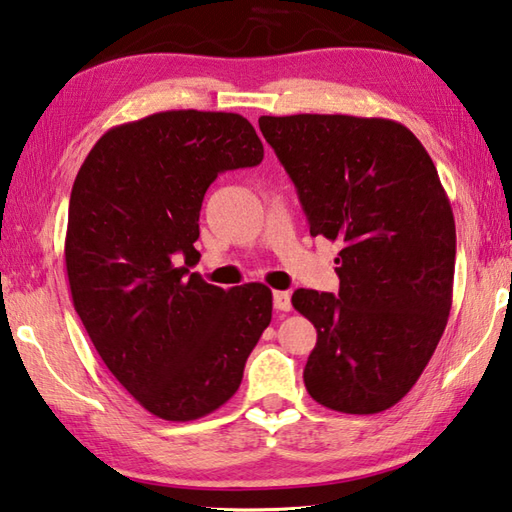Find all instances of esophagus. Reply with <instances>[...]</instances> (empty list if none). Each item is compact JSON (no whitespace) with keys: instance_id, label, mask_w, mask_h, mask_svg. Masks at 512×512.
Returning <instances> with one entry per match:
<instances>
[{"instance_id":"esophagus-1","label":"esophagus","mask_w":512,"mask_h":512,"mask_svg":"<svg viewBox=\"0 0 512 512\" xmlns=\"http://www.w3.org/2000/svg\"><path fill=\"white\" fill-rule=\"evenodd\" d=\"M274 310L276 312L292 310V296H289V292H274Z\"/></svg>"}]
</instances>
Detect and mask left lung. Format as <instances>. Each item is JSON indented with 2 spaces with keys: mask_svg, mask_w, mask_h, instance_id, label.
I'll return each instance as SVG.
<instances>
[{
  "mask_svg": "<svg viewBox=\"0 0 512 512\" xmlns=\"http://www.w3.org/2000/svg\"><path fill=\"white\" fill-rule=\"evenodd\" d=\"M298 191L310 234L339 240V296L296 289L316 327L305 388L321 406L374 414L426 370L452 305L457 234L435 162L385 118L260 115Z\"/></svg>",
  "mask_w": 512,
  "mask_h": 512,
  "instance_id": "8db88e82",
  "label": "left lung"
}]
</instances>
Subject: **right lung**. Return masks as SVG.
<instances>
[{"label": "right lung", "mask_w": 512, "mask_h": 512, "mask_svg": "<svg viewBox=\"0 0 512 512\" xmlns=\"http://www.w3.org/2000/svg\"><path fill=\"white\" fill-rule=\"evenodd\" d=\"M260 160L243 115L162 111L106 131L75 176L64 243L75 312L124 390L165 421L234 397L272 321L263 283L225 292L189 274L205 191Z\"/></svg>", "instance_id": "1"}]
</instances>
